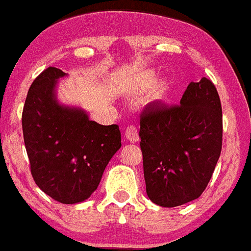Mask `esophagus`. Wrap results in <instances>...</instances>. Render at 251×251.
Returning <instances> with one entry per match:
<instances>
[{
  "instance_id": "1",
  "label": "esophagus",
  "mask_w": 251,
  "mask_h": 251,
  "mask_svg": "<svg viewBox=\"0 0 251 251\" xmlns=\"http://www.w3.org/2000/svg\"><path fill=\"white\" fill-rule=\"evenodd\" d=\"M125 136L130 142L139 141V130H137L136 126H133V125L127 126L125 130Z\"/></svg>"
}]
</instances>
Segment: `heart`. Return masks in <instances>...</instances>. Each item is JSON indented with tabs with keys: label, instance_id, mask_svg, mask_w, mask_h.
I'll use <instances>...</instances> for the list:
<instances>
[{
	"label": "heart",
	"instance_id": "b5f03b06",
	"mask_svg": "<svg viewBox=\"0 0 251 251\" xmlns=\"http://www.w3.org/2000/svg\"><path fill=\"white\" fill-rule=\"evenodd\" d=\"M156 74L153 72H145L142 74H140V76H137L136 83H135V88L137 90H145V89H149L151 86H153V84L156 83ZM166 91H167V86L165 84H161L160 86H157V89L154 90V98L157 99H162L166 95Z\"/></svg>",
	"mask_w": 251,
	"mask_h": 251
}]
</instances>
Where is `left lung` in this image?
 Masks as SVG:
<instances>
[{"mask_svg":"<svg viewBox=\"0 0 251 251\" xmlns=\"http://www.w3.org/2000/svg\"><path fill=\"white\" fill-rule=\"evenodd\" d=\"M140 137L150 200L166 208L197 200L222 151L223 116L214 84L207 78L191 83L179 105H146Z\"/></svg>","mask_w":251,"mask_h":251,"instance_id":"left-lung-1","label":"left lung"}]
</instances>
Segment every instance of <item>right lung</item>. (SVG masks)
<instances>
[{"instance_id": "obj_1", "label": "right lung", "mask_w": 251, "mask_h": 251, "mask_svg": "<svg viewBox=\"0 0 251 251\" xmlns=\"http://www.w3.org/2000/svg\"><path fill=\"white\" fill-rule=\"evenodd\" d=\"M65 73L49 67L30 85L22 112L25 146L37 186L63 204L88 200L121 147L118 125H100L80 109L55 100Z\"/></svg>"}]
</instances>
